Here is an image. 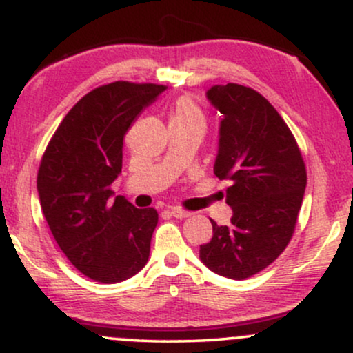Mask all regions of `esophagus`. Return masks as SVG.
I'll use <instances>...</instances> for the list:
<instances>
[{
    "instance_id": "obj_1",
    "label": "esophagus",
    "mask_w": 353,
    "mask_h": 353,
    "mask_svg": "<svg viewBox=\"0 0 353 353\" xmlns=\"http://www.w3.org/2000/svg\"><path fill=\"white\" fill-rule=\"evenodd\" d=\"M169 212H171V216L176 217V219H185V217L190 216L189 210H184L181 208H171V209H169Z\"/></svg>"
}]
</instances>
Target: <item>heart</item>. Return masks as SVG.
Listing matches in <instances>:
<instances>
[{
    "instance_id": "b5f03b06",
    "label": "heart",
    "mask_w": 353,
    "mask_h": 353,
    "mask_svg": "<svg viewBox=\"0 0 353 353\" xmlns=\"http://www.w3.org/2000/svg\"><path fill=\"white\" fill-rule=\"evenodd\" d=\"M171 123H196L204 125V114L190 98H179L174 103Z\"/></svg>"
}]
</instances>
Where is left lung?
Instances as JSON below:
<instances>
[{
  "mask_svg": "<svg viewBox=\"0 0 353 353\" xmlns=\"http://www.w3.org/2000/svg\"><path fill=\"white\" fill-rule=\"evenodd\" d=\"M222 114L214 174L230 181L229 225L212 222L202 264L242 281L264 270L292 239L307 185L301 149L272 104L254 89L229 83L208 91Z\"/></svg>",
  "mask_w": 353,
  "mask_h": 353,
  "instance_id": "8db88e82",
  "label": "left lung"
}]
</instances>
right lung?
I'll return each mask as SVG.
<instances>
[{
  "instance_id": "1",
  "label": "right lung",
  "mask_w": 353,
  "mask_h": 353,
  "mask_svg": "<svg viewBox=\"0 0 353 353\" xmlns=\"http://www.w3.org/2000/svg\"><path fill=\"white\" fill-rule=\"evenodd\" d=\"M165 86L104 84L64 116L38 171L41 209L59 249L81 274L103 283L132 277L148 264L156 209H136L111 184L123 169V141Z\"/></svg>"
}]
</instances>
